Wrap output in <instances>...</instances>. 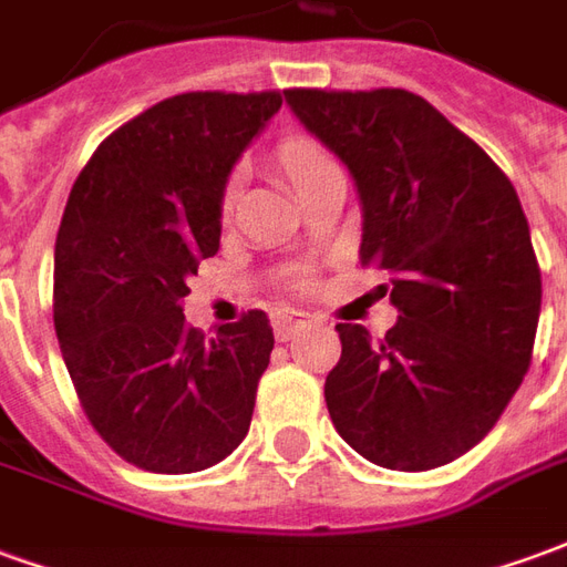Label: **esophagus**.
Returning <instances> with one entry per match:
<instances>
[{
  "label": "esophagus",
  "mask_w": 567,
  "mask_h": 567,
  "mask_svg": "<svg viewBox=\"0 0 567 567\" xmlns=\"http://www.w3.org/2000/svg\"><path fill=\"white\" fill-rule=\"evenodd\" d=\"M309 321V316L303 309H276L272 312V331H276V340H288L297 328H303Z\"/></svg>",
  "instance_id": "34e87169"
}]
</instances>
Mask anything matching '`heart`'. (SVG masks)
Masks as SVG:
<instances>
[{"instance_id": "1", "label": "heart", "mask_w": 567, "mask_h": 567, "mask_svg": "<svg viewBox=\"0 0 567 567\" xmlns=\"http://www.w3.org/2000/svg\"><path fill=\"white\" fill-rule=\"evenodd\" d=\"M276 161L282 166V173L291 178V185L300 187L307 185L312 175L324 173V169H331L333 161L328 151L321 148L319 142L309 140V136H288V140L279 142V148H276ZM239 206V182H230V185L224 187V197H221V212L230 218Z\"/></svg>"}]
</instances>
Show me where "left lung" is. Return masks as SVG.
<instances>
[{
  "instance_id": "obj_1",
  "label": "left lung",
  "mask_w": 567,
  "mask_h": 567,
  "mask_svg": "<svg viewBox=\"0 0 567 567\" xmlns=\"http://www.w3.org/2000/svg\"><path fill=\"white\" fill-rule=\"evenodd\" d=\"M361 203V264L392 276L394 328L340 321L324 380L340 437L368 462L431 471L498 422L532 364L540 270L511 178L410 91H285Z\"/></svg>"
}]
</instances>
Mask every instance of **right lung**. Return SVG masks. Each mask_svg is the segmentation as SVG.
<instances>
[{"label": "right lung", "mask_w": 567, "mask_h": 567, "mask_svg": "<svg viewBox=\"0 0 567 567\" xmlns=\"http://www.w3.org/2000/svg\"><path fill=\"white\" fill-rule=\"evenodd\" d=\"M282 93H178L117 127L72 185L54 248V328L91 425L154 474L227 458L251 425L272 328L185 324L187 276L221 243L236 161Z\"/></svg>", "instance_id": "1"}]
</instances>
